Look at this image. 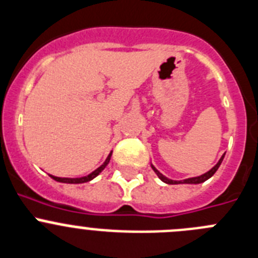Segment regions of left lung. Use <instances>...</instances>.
Returning a JSON list of instances; mask_svg holds the SVG:
<instances>
[{"mask_svg":"<svg viewBox=\"0 0 258 258\" xmlns=\"http://www.w3.org/2000/svg\"><path fill=\"white\" fill-rule=\"evenodd\" d=\"M224 157H225V154L222 155L221 158H220L219 162H217V163H216L215 166H213L212 168L210 169V171H207V172L203 173V175H201V176H196V177L185 178V180H172V178L166 177V176L162 175V173L159 172V171H158V169L155 168V167L153 166L152 163H150V166H152L153 171H154V172L157 173L158 177L161 178V180L163 181V182H166V184H169V185H176V184H192V185H197V184H202V182H204V181H207L208 178H211V177H212L213 175H215L216 171H217V169H219L220 164L222 163V159H224Z\"/></svg>","mask_w":258,"mask_h":258,"instance_id":"1","label":"left lung"}]
</instances>
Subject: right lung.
I'll return each instance as SVG.
<instances>
[{
	"instance_id": "right-lung-1",
	"label": "right lung",
	"mask_w": 258,
	"mask_h": 258,
	"mask_svg": "<svg viewBox=\"0 0 258 258\" xmlns=\"http://www.w3.org/2000/svg\"><path fill=\"white\" fill-rule=\"evenodd\" d=\"M112 153L113 152L109 153V155H108V157H106L105 162H104V163L101 164V166L99 167V168H96V169H95V171H92V172L89 173V175H87V176H82V177H74V178H72V177H56V176L50 175V177L54 178V180L57 181V182H64V184H83V182H89V181L94 180V178L96 177L97 175H100V173L103 172L104 168H105V167L108 166L109 161H110Z\"/></svg>"
}]
</instances>
